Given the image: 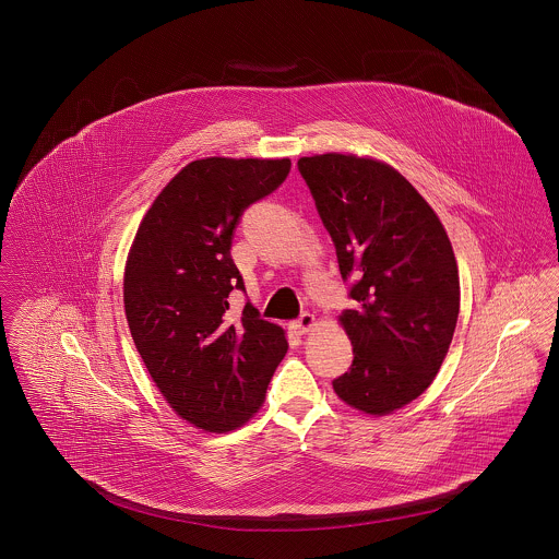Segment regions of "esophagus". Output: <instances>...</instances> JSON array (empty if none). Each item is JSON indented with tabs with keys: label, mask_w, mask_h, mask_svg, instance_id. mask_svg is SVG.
I'll return each mask as SVG.
<instances>
[{
	"label": "esophagus",
	"mask_w": 559,
	"mask_h": 559,
	"mask_svg": "<svg viewBox=\"0 0 559 559\" xmlns=\"http://www.w3.org/2000/svg\"><path fill=\"white\" fill-rule=\"evenodd\" d=\"M314 322H317L314 314H310V312H304V314H299V319L293 320V331H295L297 335H304V333H308V331L314 326Z\"/></svg>",
	"instance_id": "esophagus-1"
}]
</instances>
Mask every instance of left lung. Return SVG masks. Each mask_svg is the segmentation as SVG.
Here are the masks:
<instances>
[{
	"mask_svg": "<svg viewBox=\"0 0 559 559\" xmlns=\"http://www.w3.org/2000/svg\"><path fill=\"white\" fill-rule=\"evenodd\" d=\"M297 169L356 301L340 319L354 360L333 390L358 411L388 415L426 392L451 346L459 317L451 240L426 199L385 163L329 153L301 157Z\"/></svg>",
	"mask_w": 559,
	"mask_h": 559,
	"instance_id": "obj_1",
	"label": "left lung"
}]
</instances>
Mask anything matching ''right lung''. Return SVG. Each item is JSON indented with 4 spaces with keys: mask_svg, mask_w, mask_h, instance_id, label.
Wrapping results in <instances>:
<instances>
[{
    "mask_svg": "<svg viewBox=\"0 0 559 559\" xmlns=\"http://www.w3.org/2000/svg\"><path fill=\"white\" fill-rule=\"evenodd\" d=\"M289 159L192 160L144 215L126 266V317L153 381L192 426L230 431L258 413L287 354L285 331L245 293L230 247L245 210L281 187Z\"/></svg>",
    "mask_w": 559,
    "mask_h": 559,
    "instance_id": "right-lung-1",
    "label": "right lung"
}]
</instances>
